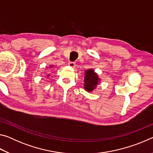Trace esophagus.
<instances>
[{"label":"esophagus","mask_w":153,"mask_h":153,"mask_svg":"<svg viewBox=\"0 0 153 153\" xmlns=\"http://www.w3.org/2000/svg\"><path fill=\"white\" fill-rule=\"evenodd\" d=\"M69 65L71 67H73V68H74V67H76V63H75L74 62H69Z\"/></svg>","instance_id":"1"}]
</instances>
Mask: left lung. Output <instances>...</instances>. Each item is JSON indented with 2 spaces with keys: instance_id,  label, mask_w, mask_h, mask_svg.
Masks as SVG:
<instances>
[{
  "instance_id": "obj_1",
  "label": "left lung",
  "mask_w": 153,
  "mask_h": 153,
  "mask_svg": "<svg viewBox=\"0 0 153 153\" xmlns=\"http://www.w3.org/2000/svg\"><path fill=\"white\" fill-rule=\"evenodd\" d=\"M99 78L97 74L93 69H88L85 71L84 77V88L88 92H92L97 86Z\"/></svg>"
}]
</instances>
